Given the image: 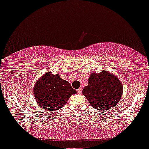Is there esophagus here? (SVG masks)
I'll return each mask as SVG.
<instances>
[{"mask_svg":"<svg viewBox=\"0 0 149 149\" xmlns=\"http://www.w3.org/2000/svg\"><path fill=\"white\" fill-rule=\"evenodd\" d=\"M77 94H80L81 93V88H79V89H77Z\"/></svg>","mask_w":149,"mask_h":149,"instance_id":"34e87169","label":"esophagus"}]
</instances>
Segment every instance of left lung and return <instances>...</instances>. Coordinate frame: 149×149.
Returning a JSON list of instances; mask_svg holds the SVG:
<instances>
[{"label": "left lung", "mask_w": 149, "mask_h": 149, "mask_svg": "<svg viewBox=\"0 0 149 149\" xmlns=\"http://www.w3.org/2000/svg\"><path fill=\"white\" fill-rule=\"evenodd\" d=\"M88 82L82 93L93 108L104 112L112 109L119 102L123 87L114 75L104 70L99 74L92 72Z\"/></svg>", "instance_id": "1"}]
</instances>
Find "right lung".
I'll list each match as a JSON object with an SVG mask.
<instances>
[{
	"label": "right lung",
	"mask_w": 149,
	"mask_h": 149,
	"mask_svg": "<svg viewBox=\"0 0 149 149\" xmlns=\"http://www.w3.org/2000/svg\"><path fill=\"white\" fill-rule=\"evenodd\" d=\"M33 93L42 109L45 111H55L62 108L77 92L59 74H52L48 72L36 83Z\"/></svg>",
	"instance_id": "obj_1"
}]
</instances>
